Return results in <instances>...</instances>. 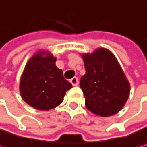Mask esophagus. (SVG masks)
I'll list each match as a JSON object with an SVG mask.
<instances>
[{"mask_svg":"<svg viewBox=\"0 0 147 147\" xmlns=\"http://www.w3.org/2000/svg\"><path fill=\"white\" fill-rule=\"evenodd\" d=\"M70 83L72 84V86H78V78H76V77L72 78L70 79Z\"/></svg>","mask_w":147,"mask_h":147,"instance_id":"34e87169","label":"esophagus"}]
</instances>
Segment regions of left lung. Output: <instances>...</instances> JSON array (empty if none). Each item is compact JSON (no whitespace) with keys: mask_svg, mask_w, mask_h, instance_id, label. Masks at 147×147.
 Instances as JSON below:
<instances>
[{"mask_svg":"<svg viewBox=\"0 0 147 147\" xmlns=\"http://www.w3.org/2000/svg\"><path fill=\"white\" fill-rule=\"evenodd\" d=\"M86 74L80 87L86 107L92 113L107 117L119 112L129 95V84L115 56L106 48L82 55Z\"/></svg>","mask_w":147,"mask_h":147,"instance_id":"obj_1","label":"left lung"}]
</instances>
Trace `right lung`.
I'll list each match as a JSON object with an SVG mask.
<instances>
[{"label": "right lung", "mask_w": 147, "mask_h": 147, "mask_svg": "<svg viewBox=\"0 0 147 147\" xmlns=\"http://www.w3.org/2000/svg\"><path fill=\"white\" fill-rule=\"evenodd\" d=\"M56 58L39 51L25 65L20 79L23 100L38 110H50L61 103L72 84L63 78V70L55 66Z\"/></svg>", "instance_id": "add662e5"}]
</instances>
